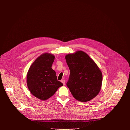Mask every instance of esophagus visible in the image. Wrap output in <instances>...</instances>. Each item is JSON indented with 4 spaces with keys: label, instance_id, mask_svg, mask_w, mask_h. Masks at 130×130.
Returning <instances> with one entry per match:
<instances>
[{
    "label": "esophagus",
    "instance_id": "esophagus-1",
    "mask_svg": "<svg viewBox=\"0 0 130 130\" xmlns=\"http://www.w3.org/2000/svg\"><path fill=\"white\" fill-rule=\"evenodd\" d=\"M61 82L63 84V85H65V80H64V79H62V80H61Z\"/></svg>",
    "mask_w": 130,
    "mask_h": 130
}]
</instances>
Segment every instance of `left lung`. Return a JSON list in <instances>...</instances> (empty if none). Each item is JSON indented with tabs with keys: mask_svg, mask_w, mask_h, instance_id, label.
Segmentation results:
<instances>
[{
	"mask_svg": "<svg viewBox=\"0 0 130 130\" xmlns=\"http://www.w3.org/2000/svg\"><path fill=\"white\" fill-rule=\"evenodd\" d=\"M66 59L70 74L67 86L74 98L82 102L96 96L102 87L103 75L92 59L83 51L68 54Z\"/></svg>",
	"mask_w": 130,
	"mask_h": 130,
	"instance_id": "8db88e82",
	"label": "left lung"
}]
</instances>
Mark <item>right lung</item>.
Listing matches in <instances>:
<instances>
[{
  "mask_svg": "<svg viewBox=\"0 0 130 130\" xmlns=\"http://www.w3.org/2000/svg\"><path fill=\"white\" fill-rule=\"evenodd\" d=\"M55 56L45 53L39 56L30 66L27 74L28 88L35 96L46 100L53 95L62 83L57 80L52 68Z\"/></svg>",
  "mask_w": 130,
  "mask_h": 130,
  "instance_id": "obj_1",
  "label": "right lung"
}]
</instances>
